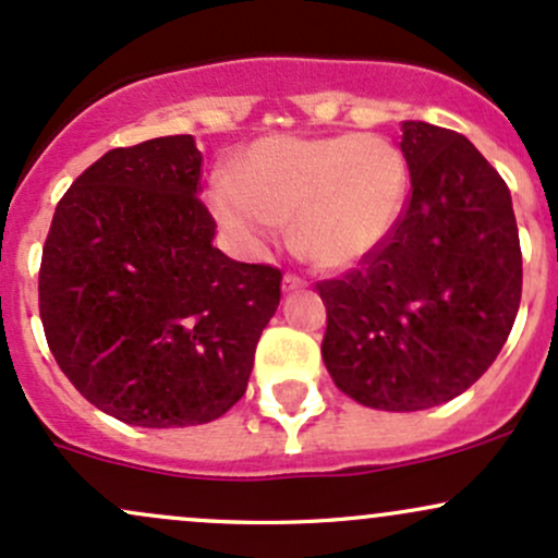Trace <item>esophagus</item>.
<instances>
[{"instance_id":"esophagus-1","label":"esophagus","mask_w":558,"mask_h":558,"mask_svg":"<svg viewBox=\"0 0 558 558\" xmlns=\"http://www.w3.org/2000/svg\"><path fill=\"white\" fill-rule=\"evenodd\" d=\"M305 287V279H300L298 274H284V281H281V290L284 292H295V290H303Z\"/></svg>"}]
</instances>
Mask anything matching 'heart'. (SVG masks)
I'll use <instances>...</instances> for the list:
<instances>
[{
  "label": "heart",
  "instance_id": "heart-1",
  "mask_svg": "<svg viewBox=\"0 0 558 558\" xmlns=\"http://www.w3.org/2000/svg\"><path fill=\"white\" fill-rule=\"evenodd\" d=\"M409 184L403 153L379 134L266 136L216 190V213L258 245L292 218V240L322 268H348L385 240Z\"/></svg>",
  "mask_w": 558,
  "mask_h": 558
}]
</instances>
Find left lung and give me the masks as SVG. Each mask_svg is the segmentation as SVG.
<instances>
[{"label":"left lung","instance_id":"left-lung-1","mask_svg":"<svg viewBox=\"0 0 558 558\" xmlns=\"http://www.w3.org/2000/svg\"><path fill=\"white\" fill-rule=\"evenodd\" d=\"M411 190L385 240L340 279L322 355L366 409L424 411L469 390L509 337L522 300L511 195L466 136L403 123Z\"/></svg>","mask_w":558,"mask_h":558}]
</instances>
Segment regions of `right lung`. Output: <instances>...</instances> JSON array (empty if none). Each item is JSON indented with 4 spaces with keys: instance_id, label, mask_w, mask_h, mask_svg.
<instances>
[{
    "instance_id": "add662e5",
    "label": "right lung",
    "mask_w": 558,
    "mask_h": 558,
    "mask_svg": "<svg viewBox=\"0 0 558 558\" xmlns=\"http://www.w3.org/2000/svg\"><path fill=\"white\" fill-rule=\"evenodd\" d=\"M190 134L116 147L54 208L39 313L71 385L134 427H192L247 390L281 271L213 247Z\"/></svg>"
}]
</instances>
